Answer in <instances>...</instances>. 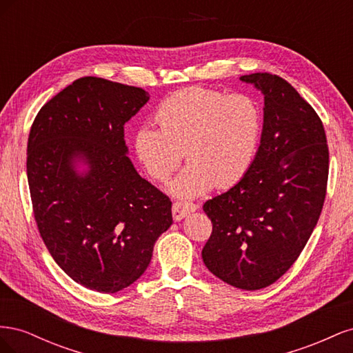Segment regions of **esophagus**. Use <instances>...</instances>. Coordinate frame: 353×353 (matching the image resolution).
<instances>
[{"label": "esophagus", "mask_w": 353, "mask_h": 353, "mask_svg": "<svg viewBox=\"0 0 353 353\" xmlns=\"http://www.w3.org/2000/svg\"><path fill=\"white\" fill-rule=\"evenodd\" d=\"M197 209V205L190 201H175L172 205V216L175 221L184 219L188 213L194 212Z\"/></svg>", "instance_id": "obj_1"}]
</instances>
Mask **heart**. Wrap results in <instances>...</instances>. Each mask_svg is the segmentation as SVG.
Wrapping results in <instances>:
<instances>
[{
  "label": "heart",
  "mask_w": 353,
  "mask_h": 353,
  "mask_svg": "<svg viewBox=\"0 0 353 353\" xmlns=\"http://www.w3.org/2000/svg\"><path fill=\"white\" fill-rule=\"evenodd\" d=\"M154 119L159 128H137L134 150L145 172L160 183L175 172L185 153L190 165L169 185L181 199L240 183L258 154L263 130L261 104L252 95L203 87L170 94L157 105Z\"/></svg>",
  "instance_id": "1"
}]
</instances>
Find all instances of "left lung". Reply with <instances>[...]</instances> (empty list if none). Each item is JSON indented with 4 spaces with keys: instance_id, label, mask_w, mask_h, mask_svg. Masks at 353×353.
<instances>
[{
    "instance_id": "1",
    "label": "left lung",
    "mask_w": 353,
    "mask_h": 353,
    "mask_svg": "<svg viewBox=\"0 0 353 353\" xmlns=\"http://www.w3.org/2000/svg\"><path fill=\"white\" fill-rule=\"evenodd\" d=\"M265 100L258 154L245 176L203 205L212 234L201 250L208 270L243 290L284 275L321 215L328 145L321 119L285 79L244 74Z\"/></svg>"
}]
</instances>
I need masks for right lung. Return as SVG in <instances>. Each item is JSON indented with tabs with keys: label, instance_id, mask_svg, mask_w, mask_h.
Here are the masks:
<instances>
[{
	"label": "right lung",
	"instance_id": "right-lung-1",
	"mask_svg": "<svg viewBox=\"0 0 353 353\" xmlns=\"http://www.w3.org/2000/svg\"><path fill=\"white\" fill-rule=\"evenodd\" d=\"M148 99L143 88L85 77L42 105L30 128L26 170L39 234L90 290L116 293L137 281L172 225V201L126 156L123 126Z\"/></svg>",
	"mask_w": 353,
	"mask_h": 353
}]
</instances>
